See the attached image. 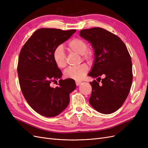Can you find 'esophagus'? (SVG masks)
Masks as SVG:
<instances>
[{
	"mask_svg": "<svg viewBox=\"0 0 148 148\" xmlns=\"http://www.w3.org/2000/svg\"><path fill=\"white\" fill-rule=\"evenodd\" d=\"M75 83H76V85H77V86H79V85L82 83V82L76 81V82H75Z\"/></svg>",
	"mask_w": 148,
	"mask_h": 148,
	"instance_id": "obj_1",
	"label": "esophagus"
}]
</instances>
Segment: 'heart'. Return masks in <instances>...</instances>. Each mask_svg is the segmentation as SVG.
<instances>
[{
    "mask_svg": "<svg viewBox=\"0 0 148 148\" xmlns=\"http://www.w3.org/2000/svg\"><path fill=\"white\" fill-rule=\"evenodd\" d=\"M68 47L71 51L80 54L83 60L91 62L94 57V52L91 49H88V44L81 38H73L69 41ZM53 61L59 68H64L66 65V53L62 45L57 46L53 51ZM88 71V66L83 64L78 66H71L64 71V76L66 78L80 80L83 79Z\"/></svg>",
    "mask_w": 148,
    "mask_h": 148,
    "instance_id": "1",
    "label": "heart"
}]
</instances>
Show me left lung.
Segmentation results:
<instances>
[{
    "label": "left lung",
    "instance_id": "1",
    "mask_svg": "<svg viewBox=\"0 0 148 148\" xmlns=\"http://www.w3.org/2000/svg\"><path fill=\"white\" fill-rule=\"evenodd\" d=\"M80 36L91 42L95 50V62L88 75L100 80L104 76L101 84L96 80L89 83L92 93L89 102L100 113H113L123 105L132 86L130 55L121 39L105 29H82Z\"/></svg>",
    "mask_w": 148,
    "mask_h": 148
}]
</instances>
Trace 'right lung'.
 I'll list each match as a JSON object with an SVG mask.
<instances>
[{
  "label": "right lung",
  "instance_id": "right-lung-1",
  "mask_svg": "<svg viewBox=\"0 0 148 148\" xmlns=\"http://www.w3.org/2000/svg\"><path fill=\"white\" fill-rule=\"evenodd\" d=\"M75 29L55 28L36 30L20 52L17 71L22 93L34 111L47 117L59 115L68 106L70 93L76 88L73 79H60L56 88L51 86L62 77L53 61L54 49L69 39Z\"/></svg>",
  "mask_w": 148,
  "mask_h": 148
}]
</instances>
